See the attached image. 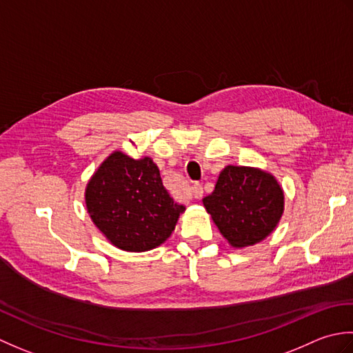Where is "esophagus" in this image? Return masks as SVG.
<instances>
[{"label": "esophagus", "instance_id": "obj_1", "mask_svg": "<svg viewBox=\"0 0 353 353\" xmlns=\"http://www.w3.org/2000/svg\"><path fill=\"white\" fill-rule=\"evenodd\" d=\"M203 193H204V190H203V185H201V184H195L192 187V196L193 198L199 199L201 196H203Z\"/></svg>", "mask_w": 353, "mask_h": 353}]
</instances>
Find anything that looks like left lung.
Segmentation results:
<instances>
[{"label":"left lung","mask_w":353,"mask_h":353,"mask_svg":"<svg viewBox=\"0 0 353 353\" xmlns=\"http://www.w3.org/2000/svg\"><path fill=\"white\" fill-rule=\"evenodd\" d=\"M203 203L230 245L245 248L274 232L285 210V193L270 172L230 164Z\"/></svg>","instance_id":"obj_1"}]
</instances>
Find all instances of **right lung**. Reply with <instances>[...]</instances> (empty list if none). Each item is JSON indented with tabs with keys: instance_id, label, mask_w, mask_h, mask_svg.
<instances>
[{
	"instance_id": "1",
	"label": "right lung",
	"mask_w": 353,
	"mask_h": 353,
	"mask_svg": "<svg viewBox=\"0 0 353 353\" xmlns=\"http://www.w3.org/2000/svg\"><path fill=\"white\" fill-rule=\"evenodd\" d=\"M85 205L108 242L129 253L160 247L185 210L164 189L152 158L135 160L121 150L108 155L86 183Z\"/></svg>"
}]
</instances>
